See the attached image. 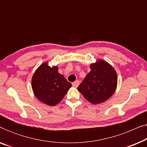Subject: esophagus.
Returning <instances> with one entry per match:
<instances>
[{
    "label": "esophagus",
    "instance_id": "34e87169",
    "mask_svg": "<svg viewBox=\"0 0 147 147\" xmlns=\"http://www.w3.org/2000/svg\"><path fill=\"white\" fill-rule=\"evenodd\" d=\"M79 84H80V81H79V80H76V82H73V83H72V86H73L74 87L77 88L78 86H79Z\"/></svg>",
    "mask_w": 147,
    "mask_h": 147
}]
</instances>
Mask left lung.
<instances>
[{"instance_id":"left-lung-1","label":"left lung","mask_w":147,"mask_h":147,"mask_svg":"<svg viewBox=\"0 0 147 147\" xmlns=\"http://www.w3.org/2000/svg\"><path fill=\"white\" fill-rule=\"evenodd\" d=\"M90 71L78 90L92 104L102 103L112 96L117 86V75L113 67L103 60L90 65Z\"/></svg>"}]
</instances>
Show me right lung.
Wrapping results in <instances>:
<instances>
[{
	"mask_svg": "<svg viewBox=\"0 0 147 147\" xmlns=\"http://www.w3.org/2000/svg\"><path fill=\"white\" fill-rule=\"evenodd\" d=\"M36 97L49 106H55L63 99L71 84L58 72V67L44 63L36 70L31 81Z\"/></svg>",
	"mask_w": 147,
	"mask_h": 147,
	"instance_id": "add662e5",
	"label": "right lung"
}]
</instances>
